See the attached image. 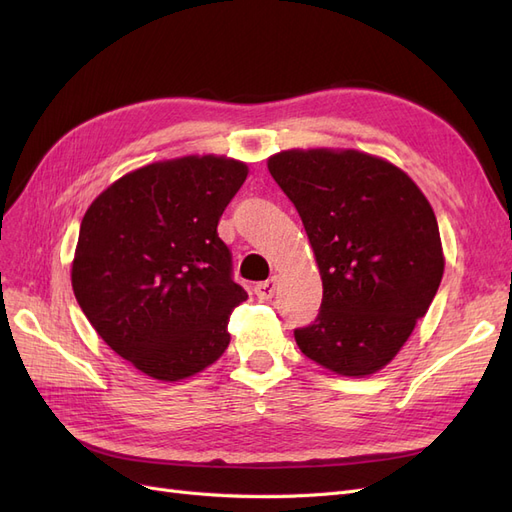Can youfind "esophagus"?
Segmentation results:
<instances>
[{"instance_id": "34e87169", "label": "esophagus", "mask_w": 512, "mask_h": 512, "mask_svg": "<svg viewBox=\"0 0 512 512\" xmlns=\"http://www.w3.org/2000/svg\"><path fill=\"white\" fill-rule=\"evenodd\" d=\"M275 288H277V277L273 275L271 280L256 284V286H254V292H256V297H258L260 301H271L273 294H275Z\"/></svg>"}]
</instances>
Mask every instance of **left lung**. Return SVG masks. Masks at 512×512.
<instances>
[{
	"instance_id": "left-lung-1",
	"label": "left lung",
	"mask_w": 512,
	"mask_h": 512,
	"mask_svg": "<svg viewBox=\"0 0 512 512\" xmlns=\"http://www.w3.org/2000/svg\"><path fill=\"white\" fill-rule=\"evenodd\" d=\"M269 173L297 207L322 277L320 312L294 329L297 346L335 374H374L442 282L431 205L404 170L354 149L282 151Z\"/></svg>"
}]
</instances>
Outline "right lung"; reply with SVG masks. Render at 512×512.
Here are the masks:
<instances>
[{
	"mask_svg": "<svg viewBox=\"0 0 512 512\" xmlns=\"http://www.w3.org/2000/svg\"><path fill=\"white\" fill-rule=\"evenodd\" d=\"M247 177L243 162L188 156L121 177L87 209L72 262L83 314L121 359L175 382L230 344L228 318L247 292L218 237Z\"/></svg>",
	"mask_w": 512,
	"mask_h": 512,
	"instance_id": "1",
	"label": "right lung"
}]
</instances>
